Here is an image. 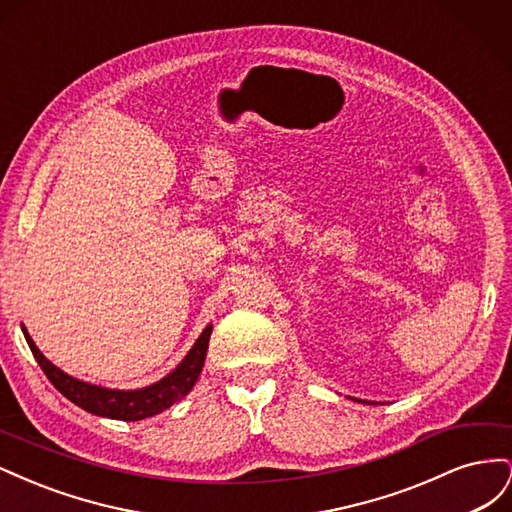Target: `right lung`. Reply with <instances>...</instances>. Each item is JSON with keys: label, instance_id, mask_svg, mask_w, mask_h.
<instances>
[{"label": "right lung", "instance_id": "add662e5", "mask_svg": "<svg viewBox=\"0 0 512 512\" xmlns=\"http://www.w3.org/2000/svg\"><path fill=\"white\" fill-rule=\"evenodd\" d=\"M21 329H23V335L29 344V350H32V354L36 356V361L42 367L46 378H49L55 389L64 397H68L72 404H76L79 408L96 414V416L117 418V421H143V418L164 412L166 408L177 404V401H181L192 391V386L196 384L200 371H203V365H205L209 337H211L213 327L209 324V327L200 333L192 350L185 354V359L173 371H170L168 376H164L156 384H149V386H145V389H136V391L106 389V386L89 384V382L68 376L66 371L55 367L38 350L34 339L29 337L27 329L25 327H21Z\"/></svg>", "mask_w": 512, "mask_h": 512}]
</instances>
